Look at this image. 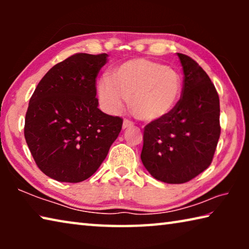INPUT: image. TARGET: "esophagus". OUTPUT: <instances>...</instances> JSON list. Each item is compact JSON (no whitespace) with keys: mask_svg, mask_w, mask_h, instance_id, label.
Segmentation results:
<instances>
[{"mask_svg":"<svg viewBox=\"0 0 249 249\" xmlns=\"http://www.w3.org/2000/svg\"><path fill=\"white\" fill-rule=\"evenodd\" d=\"M133 125H134V124H133L130 121L124 120V122H123V129H126V128H128V127H132Z\"/></svg>","mask_w":249,"mask_h":249,"instance_id":"34e87169","label":"esophagus"}]
</instances>
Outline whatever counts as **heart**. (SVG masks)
Returning <instances> with one entry per match:
<instances>
[{"label":"heart","instance_id":"heart-1","mask_svg":"<svg viewBox=\"0 0 249 249\" xmlns=\"http://www.w3.org/2000/svg\"><path fill=\"white\" fill-rule=\"evenodd\" d=\"M182 94V80L176 70L145 58L130 59L98 82L103 108L115 114L129 101L130 111L142 122H156L174 112Z\"/></svg>","mask_w":249,"mask_h":249}]
</instances>
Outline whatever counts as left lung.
<instances>
[{
	"label": "left lung",
	"instance_id": "1",
	"mask_svg": "<svg viewBox=\"0 0 249 249\" xmlns=\"http://www.w3.org/2000/svg\"><path fill=\"white\" fill-rule=\"evenodd\" d=\"M183 70L182 96L165 119L144 130L142 165L155 179L184 183L212 162L220 138V99L205 71L189 56L178 53Z\"/></svg>",
	"mask_w": 249,
	"mask_h": 249
}]
</instances>
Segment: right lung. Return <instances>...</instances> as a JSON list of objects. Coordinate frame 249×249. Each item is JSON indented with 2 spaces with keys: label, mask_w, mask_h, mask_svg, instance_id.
Returning a JSON list of instances; mask_svg holds the SVG:
<instances>
[{
  "label": "right lung",
  "mask_w": 249,
  "mask_h": 249,
  "mask_svg": "<svg viewBox=\"0 0 249 249\" xmlns=\"http://www.w3.org/2000/svg\"><path fill=\"white\" fill-rule=\"evenodd\" d=\"M107 54L75 53L53 66L34 91L24 135L46 176L77 183L99 169L122 129L123 120L103 113L95 79Z\"/></svg>",
  "instance_id": "obj_1"
}]
</instances>
